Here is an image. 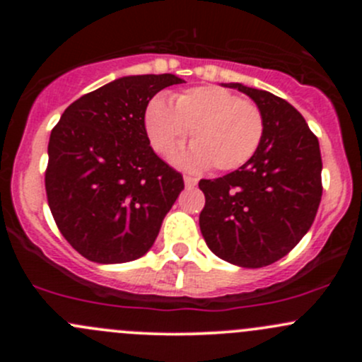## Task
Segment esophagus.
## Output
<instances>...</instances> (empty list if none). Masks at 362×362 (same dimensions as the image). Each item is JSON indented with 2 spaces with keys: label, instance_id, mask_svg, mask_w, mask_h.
<instances>
[{
  "label": "esophagus",
  "instance_id": "34e87169",
  "mask_svg": "<svg viewBox=\"0 0 362 362\" xmlns=\"http://www.w3.org/2000/svg\"><path fill=\"white\" fill-rule=\"evenodd\" d=\"M184 182H185V187H194V185H198V178L191 177V175H185Z\"/></svg>",
  "mask_w": 362,
  "mask_h": 362
}]
</instances>
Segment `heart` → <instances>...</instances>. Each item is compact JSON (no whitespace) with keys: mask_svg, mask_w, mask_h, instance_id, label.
Returning a JSON list of instances; mask_svg holds the SVG:
<instances>
[{"mask_svg":"<svg viewBox=\"0 0 362 362\" xmlns=\"http://www.w3.org/2000/svg\"><path fill=\"white\" fill-rule=\"evenodd\" d=\"M191 129L192 147L182 158L215 171L242 168L257 152L264 134V117L250 100L217 86L192 87L173 98H154L145 110V131L160 156L177 151Z\"/></svg>","mask_w":362,"mask_h":362,"instance_id":"obj_1","label":"heart"}]
</instances>
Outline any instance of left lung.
<instances>
[{
  "label": "left lung",
  "instance_id": "left-lung-1",
  "mask_svg": "<svg viewBox=\"0 0 362 362\" xmlns=\"http://www.w3.org/2000/svg\"><path fill=\"white\" fill-rule=\"evenodd\" d=\"M224 86L255 101L264 134L249 163L224 177L199 180V228L217 257L262 268L289 254L315 221L322 198L319 140L282 98L243 83Z\"/></svg>",
  "mask_w": 362,
  "mask_h": 362
}]
</instances>
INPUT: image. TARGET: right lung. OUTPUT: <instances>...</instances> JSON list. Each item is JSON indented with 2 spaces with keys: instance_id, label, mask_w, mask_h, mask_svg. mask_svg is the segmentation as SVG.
Listing matches in <instances>:
<instances>
[{
  "instance_id": "obj_1",
  "label": "right lung",
  "mask_w": 362,
  "mask_h": 362,
  "mask_svg": "<svg viewBox=\"0 0 362 362\" xmlns=\"http://www.w3.org/2000/svg\"><path fill=\"white\" fill-rule=\"evenodd\" d=\"M182 82L171 73L117 78L73 101L50 133L47 202L61 235L89 261L147 254L184 189L145 131L148 101Z\"/></svg>"
}]
</instances>
